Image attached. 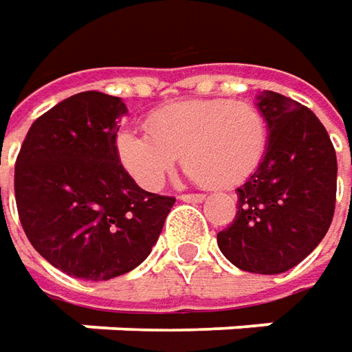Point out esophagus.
Here are the masks:
<instances>
[{"label": "esophagus", "mask_w": 352, "mask_h": 352, "mask_svg": "<svg viewBox=\"0 0 352 352\" xmlns=\"http://www.w3.org/2000/svg\"><path fill=\"white\" fill-rule=\"evenodd\" d=\"M180 199L186 201V204H199V201L206 199V196H201V194H184V196H180Z\"/></svg>", "instance_id": "1"}]
</instances>
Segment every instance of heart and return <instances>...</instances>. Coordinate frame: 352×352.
I'll use <instances>...</instances> for the list:
<instances>
[{
  "label": "heart",
  "mask_w": 352,
  "mask_h": 352,
  "mask_svg": "<svg viewBox=\"0 0 352 352\" xmlns=\"http://www.w3.org/2000/svg\"><path fill=\"white\" fill-rule=\"evenodd\" d=\"M148 133L123 129L117 156L146 190H156L182 155L188 176L213 188L245 182L263 162L268 127L250 103L186 100L151 113Z\"/></svg>",
  "instance_id": "heart-1"
}]
</instances>
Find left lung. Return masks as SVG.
Here are the masks:
<instances>
[{"instance_id":"obj_1","label":"left lung","mask_w":352,"mask_h":352,"mask_svg":"<svg viewBox=\"0 0 352 352\" xmlns=\"http://www.w3.org/2000/svg\"><path fill=\"white\" fill-rule=\"evenodd\" d=\"M256 109L266 119L263 162L236 188L233 223L217 245L236 268L282 274L300 264L325 236L335 211L337 156L316 113L264 89Z\"/></svg>"}]
</instances>
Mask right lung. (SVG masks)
Returning <instances> with one entry per match:
<instances>
[{
    "label": "right lung",
    "instance_id": "1",
    "mask_svg": "<svg viewBox=\"0 0 352 352\" xmlns=\"http://www.w3.org/2000/svg\"><path fill=\"white\" fill-rule=\"evenodd\" d=\"M125 111L116 96L76 94L34 121L17 156L25 235L68 276L100 282L137 268L176 201L139 188L121 166L116 141Z\"/></svg>",
    "mask_w": 352,
    "mask_h": 352
}]
</instances>
